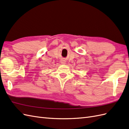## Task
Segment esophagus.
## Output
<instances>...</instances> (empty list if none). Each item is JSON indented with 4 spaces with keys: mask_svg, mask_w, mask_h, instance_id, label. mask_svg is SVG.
Listing matches in <instances>:
<instances>
[{
    "mask_svg": "<svg viewBox=\"0 0 129 129\" xmlns=\"http://www.w3.org/2000/svg\"><path fill=\"white\" fill-rule=\"evenodd\" d=\"M60 62H61V63L62 64H65V63H66V62H65L66 61H65L64 59H62V60H61Z\"/></svg>",
    "mask_w": 129,
    "mask_h": 129,
    "instance_id": "34e87169",
    "label": "esophagus"
}]
</instances>
